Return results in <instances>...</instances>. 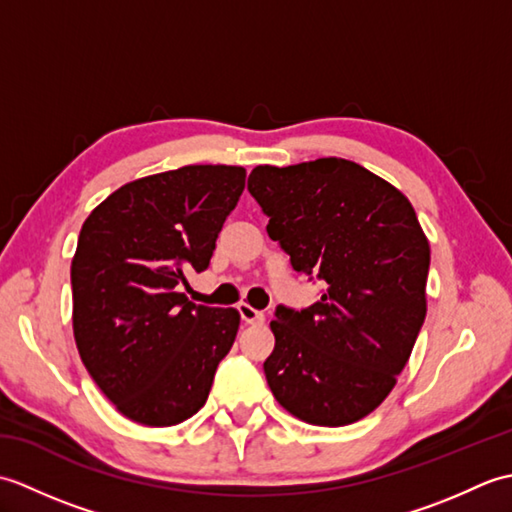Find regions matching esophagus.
Segmentation results:
<instances>
[{
    "mask_svg": "<svg viewBox=\"0 0 512 512\" xmlns=\"http://www.w3.org/2000/svg\"><path fill=\"white\" fill-rule=\"evenodd\" d=\"M237 310H239V317H242V321L244 323H264V312H259V310H255L253 306H248V303H239L237 306Z\"/></svg>",
    "mask_w": 512,
    "mask_h": 512,
    "instance_id": "34e87169",
    "label": "esophagus"
}]
</instances>
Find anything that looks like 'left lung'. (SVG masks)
I'll list each match as a JSON object with an SVG mask.
<instances>
[{"label": "left lung", "instance_id": "obj_1", "mask_svg": "<svg viewBox=\"0 0 512 512\" xmlns=\"http://www.w3.org/2000/svg\"><path fill=\"white\" fill-rule=\"evenodd\" d=\"M248 191L297 273L323 281L314 306H279L264 372L277 402L345 427L394 389L427 317L429 239L405 193L343 158L259 165Z\"/></svg>", "mask_w": 512, "mask_h": 512}]
</instances>
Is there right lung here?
Segmentation results:
<instances>
[{
  "label": "right lung",
  "instance_id": "1",
  "mask_svg": "<svg viewBox=\"0 0 512 512\" xmlns=\"http://www.w3.org/2000/svg\"><path fill=\"white\" fill-rule=\"evenodd\" d=\"M246 169L189 165L123 184L81 226L72 330L94 383L125 418L171 427L204 407L239 330L235 308L195 306L178 286L209 266Z\"/></svg>",
  "mask_w": 512,
  "mask_h": 512
}]
</instances>
